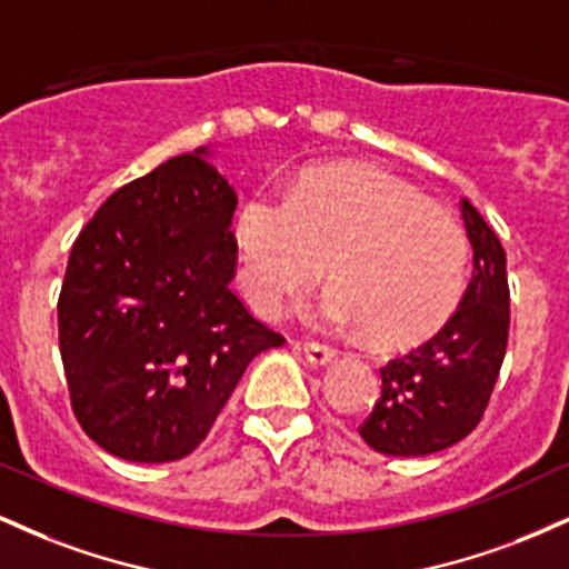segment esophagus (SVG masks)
<instances>
[{"label":"esophagus","mask_w":569,"mask_h":569,"mask_svg":"<svg viewBox=\"0 0 569 569\" xmlns=\"http://www.w3.org/2000/svg\"><path fill=\"white\" fill-rule=\"evenodd\" d=\"M305 356H307V361L312 363V367H326V363L335 361L337 350L329 348V345H321V342H307L305 345Z\"/></svg>","instance_id":"1"}]
</instances>
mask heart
<instances>
[{
  "label": "heart",
  "mask_w": 569,
  "mask_h": 569,
  "mask_svg": "<svg viewBox=\"0 0 569 569\" xmlns=\"http://www.w3.org/2000/svg\"><path fill=\"white\" fill-rule=\"evenodd\" d=\"M248 302L278 318L323 276L316 305L331 326L367 329L375 342L409 345L452 318L468 283L462 224L417 187L375 166H329L286 194L257 189L234 221Z\"/></svg>",
  "instance_id": "heart-1"
}]
</instances>
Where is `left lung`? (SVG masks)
Listing matches in <instances>:
<instances>
[{"label":"left lung","mask_w":569,"mask_h":569,"mask_svg":"<svg viewBox=\"0 0 569 569\" xmlns=\"http://www.w3.org/2000/svg\"><path fill=\"white\" fill-rule=\"evenodd\" d=\"M460 211L473 246L471 283L433 337L380 369L382 393L358 428L375 452L420 457L466 439L500 377L511 326L506 251L471 202Z\"/></svg>","instance_id":"obj_1"}]
</instances>
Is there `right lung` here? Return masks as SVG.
Segmentation results:
<instances>
[{"label":"right lung","instance_id":"right-lung-1","mask_svg":"<svg viewBox=\"0 0 569 569\" xmlns=\"http://www.w3.org/2000/svg\"><path fill=\"white\" fill-rule=\"evenodd\" d=\"M234 206L198 149L122 184L77 234L58 348L71 411L109 455H192L248 363L286 342L230 289Z\"/></svg>","mask_w":569,"mask_h":569}]
</instances>
